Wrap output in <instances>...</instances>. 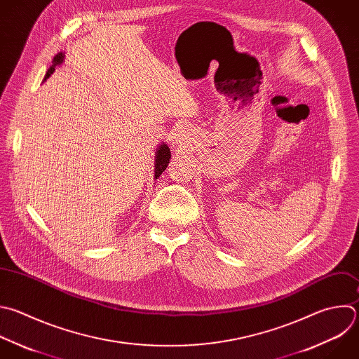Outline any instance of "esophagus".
Masks as SVG:
<instances>
[{"mask_svg": "<svg viewBox=\"0 0 359 359\" xmlns=\"http://www.w3.org/2000/svg\"><path fill=\"white\" fill-rule=\"evenodd\" d=\"M173 138L176 140V142H182L186 138V131L183 127H176L173 131Z\"/></svg>", "mask_w": 359, "mask_h": 359, "instance_id": "esophagus-1", "label": "esophagus"}]
</instances>
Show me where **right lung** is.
Wrapping results in <instances>:
<instances>
[{"mask_svg":"<svg viewBox=\"0 0 359 359\" xmlns=\"http://www.w3.org/2000/svg\"><path fill=\"white\" fill-rule=\"evenodd\" d=\"M63 60H65V53H63V52L57 53V55L53 57L52 66L48 69L43 81H45L46 79H49L50 74H53L56 66H60V65L63 63ZM170 156H172V155H170L169 147H168L166 144H161V145L158 147L156 152H155V179H158V177L162 175V172L168 168V163H169Z\"/></svg>","mask_w":359,"mask_h":359,"instance_id":"1","label":"right lung"}]
</instances>
